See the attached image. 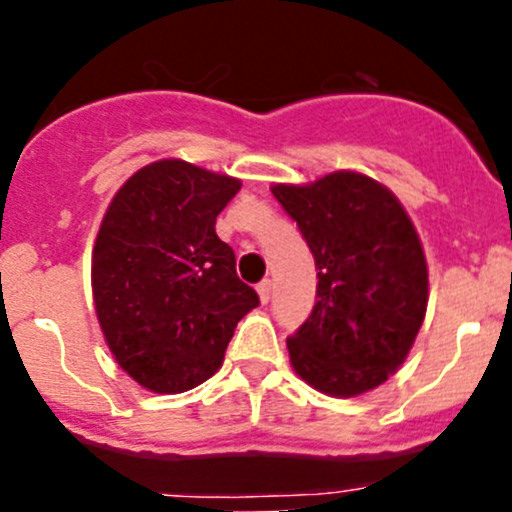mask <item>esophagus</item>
<instances>
[{"label": "esophagus", "mask_w": 512, "mask_h": 512, "mask_svg": "<svg viewBox=\"0 0 512 512\" xmlns=\"http://www.w3.org/2000/svg\"><path fill=\"white\" fill-rule=\"evenodd\" d=\"M257 294H260V302L267 304L272 297V280H262L260 285H257Z\"/></svg>", "instance_id": "1"}]
</instances>
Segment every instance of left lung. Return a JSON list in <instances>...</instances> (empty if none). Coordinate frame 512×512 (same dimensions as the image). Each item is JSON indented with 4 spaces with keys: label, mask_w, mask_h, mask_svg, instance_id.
Wrapping results in <instances>:
<instances>
[{
    "label": "left lung",
    "mask_w": 512,
    "mask_h": 512,
    "mask_svg": "<svg viewBox=\"0 0 512 512\" xmlns=\"http://www.w3.org/2000/svg\"><path fill=\"white\" fill-rule=\"evenodd\" d=\"M317 267V302L287 337L294 371L329 396H356L404 364L428 302L421 242L399 200L359 173L275 185Z\"/></svg>",
    "instance_id": "1"
}]
</instances>
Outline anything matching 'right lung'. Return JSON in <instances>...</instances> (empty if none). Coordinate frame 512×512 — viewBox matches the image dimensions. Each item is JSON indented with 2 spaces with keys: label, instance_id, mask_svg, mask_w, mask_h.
Instances as JSON below:
<instances>
[{
  "label": "right lung",
  "instance_id": "1",
  "mask_svg": "<svg viewBox=\"0 0 512 512\" xmlns=\"http://www.w3.org/2000/svg\"><path fill=\"white\" fill-rule=\"evenodd\" d=\"M237 190L235 178L158 160L126 180L98 230L91 280L103 337L156 394L210 379L237 322L260 304L215 232Z\"/></svg>",
  "mask_w": 512,
  "mask_h": 512
}]
</instances>
